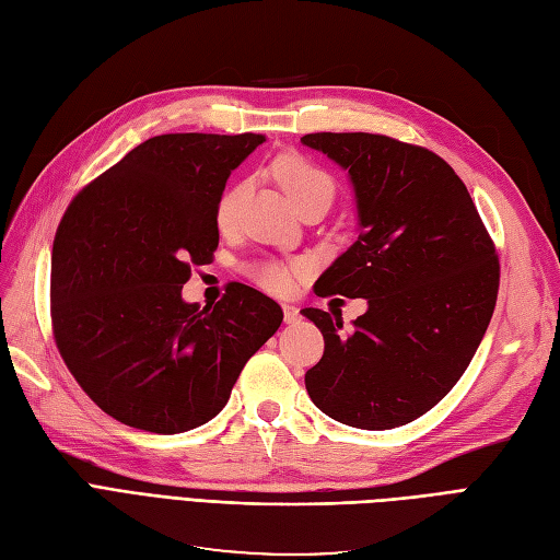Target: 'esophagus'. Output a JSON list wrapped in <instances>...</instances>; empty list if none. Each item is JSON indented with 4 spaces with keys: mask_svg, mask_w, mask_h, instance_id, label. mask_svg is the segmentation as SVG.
<instances>
[{
    "mask_svg": "<svg viewBox=\"0 0 560 560\" xmlns=\"http://www.w3.org/2000/svg\"><path fill=\"white\" fill-rule=\"evenodd\" d=\"M282 313H284V322H287V325H296V322L301 319L299 308L292 306V303H282Z\"/></svg>",
    "mask_w": 560,
    "mask_h": 560,
    "instance_id": "34e87169",
    "label": "esophagus"
}]
</instances>
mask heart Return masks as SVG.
<instances>
[{"mask_svg": "<svg viewBox=\"0 0 560 560\" xmlns=\"http://www.w3.org/2000/svg\"><path fill=\"white\" fill-rule=\"evenodd\" d=\"M276 177L294 206L303 196H308L313 191H329L334 196L331 179L322 173L319 167L311 165L308 161H303L301 156H282L276 163ZM238 196H241V189H229V191H224L222 198H219V202H217V224L219 226H229L233 222L235 210H238ZM254 278H257V282L264 284L266 290H273V292H284L287 287H290V270L280 264L259 266Z\"/></svg>", "mask_w": 560, "mask_h": 560, "instance_id": "1", "label": "heart"}]
</instances>
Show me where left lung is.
Returning <instances> with one entry per match:
<instances>
[{
  "instance_id": "8db88e82",
  "label": "left lung",
  "mask_w": 560,
  "mask_h": 560,
  "mask_svg": "<svg viewBox=\"0 0 560 560\" xmlns=\"http://www.w3.org/2000/svg\"><path fill=\"white\" fill-rule=\"evenodd\" d=\"M301 142L341 171L358 241L317 280V296L366 299L341 313L301 311L325 336L306 371L322 413L360 430L406 425L460 381L493 317L500 264L471 196L432 151L371 132H311Z\"/></svg>"
}]
</instances>
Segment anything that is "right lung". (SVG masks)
<instances>
[{"instance_id":"obj_1","label":"right lung","mask_w":560,"mask_h":560,"mask_svg":"<svg viewBox=\"0 0 560 560\" xmlns=\"http://www.w3.org/2000/svg\"><path fill=\"white\" fill-rule=\"evenodd\" d=\"M264 135H159L67 208L50 254V317L67 369L124 425L179 434L224 409L243 366L282 322L233 282L200 308L182 299L191 261L219 245L217 202Z\"/></svg>"}]
</instances>
